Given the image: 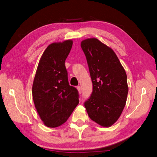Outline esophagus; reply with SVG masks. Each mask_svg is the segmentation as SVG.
<instances>
[{"mask_svg": "<svg viewBox=\"0 0 157 157\" xmlns=\"http://www.w3.org/2000/svg\"><path fill=\"white\" fill-rule=\"evenodd\" d=\"M77 90H78V93H79V94H81V93H82V88H81V87H80V86H78L77 87Z\"/></svg>", "mask_w": 157, "mask_h": 157, "instance_id": "esophagus-1", "label": "esophagus"}]
</instances>
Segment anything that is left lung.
Segmentation results:
<instances>
[{"instance_id": "8db88e82", "label": "left lung", "mask_w": 157, "mask_h": 157, "mask_svg": "<svg viewBox=\"0 0 157 157\" xmlns=\"http://www.w3.org/2000/svg\"><path fill=\"white\" fill-rule=\"evenodd\" d=\"M92 78L93 91L84 106L89 117L101 126L116 122L126 105L128 87L126 71L110 47L96 38L81 42Z\"/></svg>"}]
</instances>
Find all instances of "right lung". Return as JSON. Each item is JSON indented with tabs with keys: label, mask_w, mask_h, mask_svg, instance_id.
Wrapping results in <instances>:
<instances>
[{
	"label": "right lung",
	"mask_w": 157,
	"mask_h": 157,
	"mask_svg": "<svg viewBox=\"0 0 157 157\" xmlns=\"http://www.w3.org/2000/svg\"><path fill=\"white\" fill-rule=\"evenodd\" d=\"M72 46V40L52 43L38 65L32 88L33 99L47 127L63 124L79 102L78 90L69 85L65 66Z\"/></svg>",
	"instance_id": "obj_1"
}]
</instances>
